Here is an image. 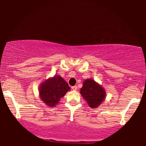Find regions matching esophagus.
<instances>
[{
  "label": "esophagus",
  "instance_id": "1",
  "mask_svg": "<svg viewBox=\"0 0 146 146\" xmlns=\"http://www.w3.org/2000/svg\"><path fill=\"white\" fill-rule=\"evenodd\" d=\"M72 89L73 90H77V86H74L72 87Z\"/></svg>",
  "mask_w": 146,
  "mask_h": 146
}]
</instances>
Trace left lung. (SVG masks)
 Listing matches in <instances>:
<instances>
[{"mask_svg":"<svg viewBox=\"0 0 146 146\" xmlns=\"http://www.w3.org/2000/svg\"><path fill=\"white\" fill-rule=\"evenodd\" d=\"M80 94L92 108L98 107L106 98L104 88L92 79L84 82Z\"/></svg>","mask_w":146,"mask_h":146,"instance_id":"obj_1","label":"left lung"}]
</instances>
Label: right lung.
<instances>
[{
  "mask_svg": "<svg viewBox=\"0 0 146 146\" xmlns=\"http://www.w3.org/2000/svg\"><path fill=\"white\" fill-rule=\"evenodd\" d=\"M70 88L60 76L46 80L40 86V98L48 106L54 107Z\"/></svg>",
  "mask_w": 146,
  "mask_h": 146,
  "instance_id": "1",
  "label": "right lung"
}]
</instances>
